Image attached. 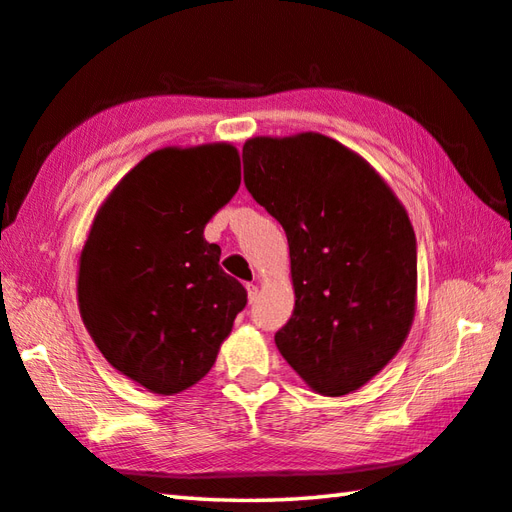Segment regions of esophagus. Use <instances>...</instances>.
I'll return each instance as SVG.
<instances>
[{"instance_id":"1","label":"esophagus","mask_w":512,"mask_h":512,"mask_svg":"<svg viewBox=\"0 0 512 512\" xmlns=\"http://www.w3.org/2000/svg\"><path fill=\"white\" fill-rule=\"evenodd\" d=\"M247 298H249V302H254L258 298V285H254V283L247 285Z\"/></svg>"}]
</instances>
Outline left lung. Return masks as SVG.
I'll use <instances>...</instances> for the list:
<instances>
[{"label":"left lung","instance_id":"1","mask_svg":"<svg viewBox=\"0 0 512 512\" xmlns=\"http://www.w3.org/2000/svg\"><path fill=\"white\" fill-rule=\"evenodd\" d=\"M245 185L283 225L296 305L276 333L311 391L364 387L402 349L417 298L415 232L387 181L318 132L252 137Z\"/></svg>","mask_w":512,"mask_h":512}]
</instances>
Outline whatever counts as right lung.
Masks as SVG:
<instances>
[{
	"label": "right lung",
	"mask_w": 512,
	"mask_h": 512,
	"mask_svg": "<svg viewBox=\"0 0 512 512\" xmlns=\"http://www.w3.org/2000/svg\"><path fill=\"white\" fill-rule=\"evenodd\" d=\"M241 187L232 143L161 148L114 185L79 256L77 300L114 369L152 393L194 387L247 305L205 225Z\"/></svg>",
	"instance_id": "obj_1"
}]
</instances>
